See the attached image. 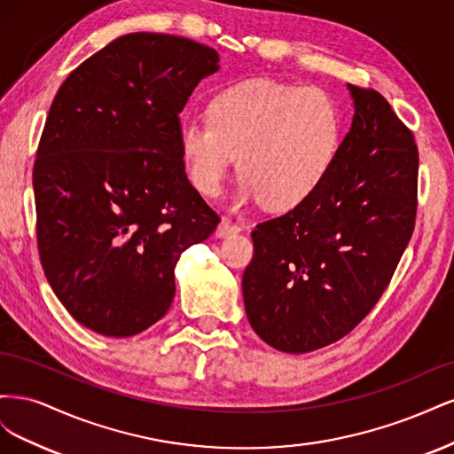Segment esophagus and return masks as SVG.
Returning <instances> with one entry per match:
<instances>
[{"instance_id":"esophagus-1","label":"esophagus","mask_w":454,"mask_h":454,"mask_svg":"<svg viewBox=\"0 0 454 454\" xmlns=\"http://www.w3.org/2000/svg\"><path fill=\"white\" fill-rule=\"evenodd\" d=\"M240 231H242V227L239 223H235L229 217H223L222 222H219L217 229H215V237L225 239V237H231V235H237V232H240Z\"/></svg>"}]
</instances>
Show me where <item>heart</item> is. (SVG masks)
Instances as JSON below:
<instances>
[{"mask_svg":"<svg viewBox=\"0 0 454 454\" xmlns=\"http://www.w3.org/2000/svg\"><path fill=\"white\" fill-rule=\"evenodd\" d=\"M208 122L185 121L182 160L191 184L217 197L239 157L240 197L287 212L309 200L332 172L340 147V119L329 96L269 77L219 90Z\"/></svg>","mask_w":454,"mask_h":454,"instance_id":"obj_1","label":"heart"}]
</instances>
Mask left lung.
I'll use <instances>...</instances> for the list:
<instances>
[{
    "instance_id": "left-lung-1",
    "label": "left lung",
    "mask_w": 454,
    "mask_h": 454,
    "mask_svg": "<svg viewBox=\"0 0 454 454\" xmlns=\"http://www.w3.org/2000/svg\"><path fill=\"white\" fill-rule=\"evenodd\" d=\"M352 127L316 193L252 231L242 277L254 332L303 354L348 335L377 305L415 229V136L375 89L348 85Z\"/></svg>"
}]
</instances>
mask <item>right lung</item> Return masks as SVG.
<instances>
[{"mask_svg":"<svg viewBox=\"0 0 454 454\" xmlns=\"http://www.w3.org/2000/svg\"><path fill=\"white\" fill-rule=\"evenodd\" d=\"M217 62L193 39L129 34L54 96L34 164L37 250L54 295L96 333L159 322L177 259L219 223L180 151L182 109Z\"/></svg>","mask_w":454,"mask_h":454,"instance_id":"1","label":"right lung"}]
</instances>
